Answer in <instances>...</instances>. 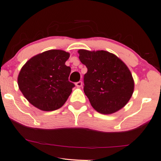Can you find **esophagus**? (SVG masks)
I'll return each mask as SVG.
<instances>
[{
    "mask_svg": "<svg viewBox=\"0 0 161 161\" xmlns=\"http://www.w3.org/2000/svg\"><path fill=\"white\" fill-rule=\"evenodd\" d=\"M75 85H76V87H81V86H82V81H77V82H76Z\"/></svg>",
    "mask_w": 161,
    "mask_h": 161,
    "instance_id": "obj_1",
    "label": "esophagus"
}]
</instances>
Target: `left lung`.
Here are the masks:
<instances>
[{
    "label": "left lung",
    "instance_id": "obj_1",
    "mask_svg": "<svg viewBox=\"0 0 161 161\" xmlns=\"http://www.w3.org/2000/svg\"><path fill=\"white\" fill-rule=\"evenodd\" d=\"M86 65L84 92L92 107L101 114H112L126 105L134 89L130 71L116 55L101 50L78 51Z\"/></svg>",
    "mask_w": 161,
    "mask_h": 161
}]
</instances>
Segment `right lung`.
I'll list each match as a JSON object with an SVG mask.
<instances>
[{
	"instance_id": "right-lung-1",
	"label": "right lung",
	"mask_w": 161,
	"mask_h": 161,
	"mask_svg": "<svg viewBox=\"0 0 161 161\" xmlns=\"http://www.w3.org/2000/svg\"><path fill=\"white\" fill-rule=\"evenodd\" d=\"M69 53L52 49L30 59L18 76L19 88L32 105L43 111L60 108L71 93V68L65 64Z\"/></svg>"
}]
</instances>
